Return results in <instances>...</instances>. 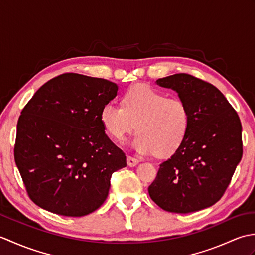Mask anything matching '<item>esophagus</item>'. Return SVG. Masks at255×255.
I'll return each mask as SVG.
<instances>
[{"label": "esophagus", "instance_id": "34e87169", "mask_svg": "<svg viewBox=\"0 0 255 255\" xmlns=\"http://www.w3.org/2000/svg\"><path fill=\"white\" fill-rule=\"evenodd\" d=\"M138 163H139L138 159L133 158V156H130V155H127V164L129 166H134V165H137Z\"/></svg>", "mask_w": 255, "mask_h": 255}]
</instances>
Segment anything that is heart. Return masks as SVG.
<instances>
[{"mask_svg":"<svg viewBox=\"0 0 255 255\" xmlns=\"http://www.w3.org/2000/svg\"><path fill=\"white\" fill-rule=\"evenodd\" d=\"M106 133L122 142L137 127L133 148L140 153L170 156L181 147L191 126V113L180 97L138 83L127 89L123 105L107 103L101 111Z\"/></svg>","mask_w":255,"mask_h":255,"instance_id":"heart-1","label":"heart"}]
</instances>
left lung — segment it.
I'll list each match as a JSON object with an SVG mask.
<instances>
[{"mask_svg":"<svg viewBox=\"0 0 255 255\" xmlns=\"http://www.w3.org/2000/svg\"><path fill=\"white\" fill-rule=\"evenodd\" d=\"M177 92L188 106L191 126L186 139L162 162L148 192L166 211L187 214L207 208L223 197L241 161L242 126L221 92L191 74L156 80Z\"/></svg>","mask_w":255,"mask_h":255,"instance_id":"obj_1","label":"left lung"}]
</instances>
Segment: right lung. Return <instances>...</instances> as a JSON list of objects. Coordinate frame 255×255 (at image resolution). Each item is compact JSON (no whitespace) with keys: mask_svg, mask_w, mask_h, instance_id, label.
Segmentation results:
<instances>
[{"mask_svg":"<svg viewBox=\"0 0 255 255\" xmlns=\"http://www.w3.org/2000/svg\"><path fill=\"white\" fill-rule=\"evenodd\" d=\"M117 91L105 79L63 73L23 108L14 158L27 194L39 207L82 217L105 202L112 174L127 165L101 123L103 106Z\"/></svg>","mask_w":255,"mask_h":255,"instance_id":"add662e5","label":"right lung"}]
</instances>
